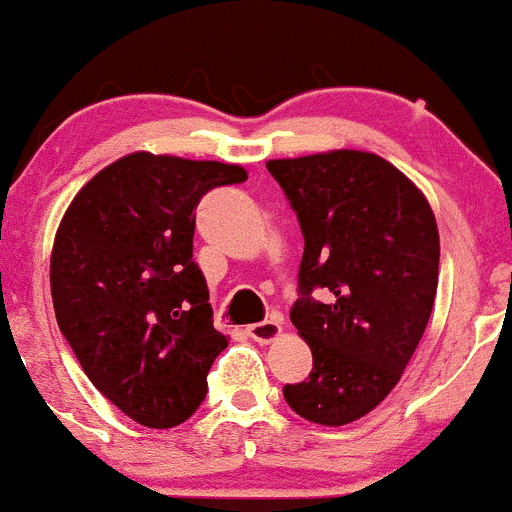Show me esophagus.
Masks as SVG:
<instances>
[{"instance_id": "obj_1", "label": "esophagus", "mask_w": 512, "mask_h": 512, "mask_svg": "<svg viewBox=\"0 0 512 512\" xmlns=\"http://www.w3.org/2000/svg\"><path fill=\"white\" fill-rule=\"evenodd\" d=\"M247 333L257 343H272L282 336V326H279V321H260V324L247 326Z\"/></svg>"}]
</instances>
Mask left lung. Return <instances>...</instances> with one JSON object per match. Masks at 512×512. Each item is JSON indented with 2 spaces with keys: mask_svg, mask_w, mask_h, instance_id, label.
I'll use <instances>...</instances> for the list:
<instances>
[{
  "mask_svg": "<svg viewBox=\"0 0 512 512\" xmlns=\"http://www.w3.org/2000/svg\"><path fill=\"white\" fill-rule=\"evenodd\" d=\"M297 211L304 255L292 324L314 368L284 400L299 417L343 427L380 405L417 351L439 282V230L427 196L373 152L270 159ZM324 288L327 299H310Z\"/></svg>",
  "mask_w": 512,
  "mask_h": 512,
  "instance_id": "1",
  "label": "left lung"
}]
</instances>
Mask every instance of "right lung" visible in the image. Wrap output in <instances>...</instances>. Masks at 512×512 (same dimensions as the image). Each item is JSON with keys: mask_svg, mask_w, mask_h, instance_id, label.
Here are the masks:
<instances>
[{"mask_svg": "<svg viewBox=\"0 0 512 512\" xmlns=\"http://www.w3.org/2000/svg\"><path fill=\"white\" fill-rule=\"evenodd\" d=\"M245 179L238 164L132 152L80 188L58 225V326L90 383L142 427L186 422L228 348L193 262V211L211 188Z\"/></svg>", "mask_w": 512, "mask_h": 512, "instance_id": "right-lung-1", "label": "right lung"}]
</instances>
